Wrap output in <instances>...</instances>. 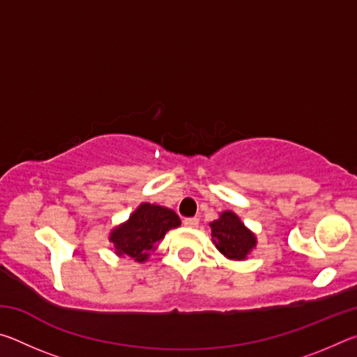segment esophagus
I'll use <instances>...</instances> for the list:
<instances>
[{"label": "esophagus", "mask_w": 357, "mask_h": 357, "mask_svg": "<svg viewBox=\"0 0 357 357\" xmlns=\"http://www.w3.org/2000/svg\"><path fill=\"white\" fill-rule=\"evenodd\" d=\"M198 223H200V220H198L197 217H190V219H184V225L189 227V228H197Z\"/></svg>", "instance_id": "esophagus-1"}]
</instances>
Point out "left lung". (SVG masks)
I'll return each mask as SVG.
<instances>
[{
	"instance_id": "8db88e82",
	"label": "left lung",
	"mask_w": 357,
	"mask_h": 357,
	"mask_svg": "<svg viewBox=\"0 0 357 357\" xmlns=\"http://www.w3.org/2000/svg\"><path fill=\"white\" fill-rule=\"evenodd\" d=\"M213 243L223 257L243 261L255 249L257 238L233 211H223L220 217L209 223Z\"/></svg>"
}]
</instances>
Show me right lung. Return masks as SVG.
Listing matches in <instances>:
<instances>
[{
	"label": "right lung",
	"instance_id": "add662e5",
	"mask_svg": "<svg viewBox=\"0 0 357 357\" xmlns=\"http://www.w3.org/2000/svg\"><path fill=\"white\" fill-rule=\"evenodd\" d=\"M181 220L174 211L159 204L142 203L129 220L113 228L110 243L114 245L116 255H128L138 263L146 261L151 252L155 250L157 243L165 238L172 228H178Z\"/></svg>",
	"mask_w": 357,
	"mask_h": 357
}]
</instances>
